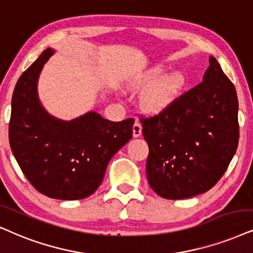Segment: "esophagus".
Returning <instances> with one entry per match:
<instances>
[{"label": "esophagus", "mask_w": 253, "mask_h": 253, "mask_svg": "<svg viewBox=\"0 0 253 253\" xmlns=\"http://www.w3.org/2000/svg\"><path fill=\"white\" fill-rule=\"evenodd\" d=\"M141 132H142V126L140 125L139 121H135L133 125V136L139 137L140 135H141Z\"/></svg>", "instance_id": "1"}]
</instances>
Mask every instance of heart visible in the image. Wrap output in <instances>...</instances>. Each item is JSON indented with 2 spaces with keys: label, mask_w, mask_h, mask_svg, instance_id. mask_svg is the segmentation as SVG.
Instances as JSON below:
<instances>
[{
  "label": "heart",
  "mask_w": 253,
  "mask_h": 253,
  "mask_svg": "<svg viewBox=\"0 0 253 253\" xmlns=\"http://www.w3.org/2000/svg\"><path fill=\"white\" fill-rule=\"evenodd\" d=\"M167 71V66L156 65L143 73L139 84H150ZM187 86V77L183 72L174 71L168 73L156 81L143 94L142 104L146 110L150 112H160L176 101L183 93Z\"/></svg>",
  "instance_id": "heart-1"
}]
</instances>
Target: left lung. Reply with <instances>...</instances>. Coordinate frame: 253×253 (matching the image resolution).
<instances>
[{"label": "left lung", "mask_w": 253, "mask_h": 253, "mask_svg": "<svg viewBox=\"0 0 253 253\" xmlns=\"http://www.w3.org/2000/svg\"><path fill=\"white\" fill-rule=\"evenodd\" d=\"M203 82L158 116L141 119L148 143L147 180L167 200L210 190L238 146V99L218 62L209 57Z\"/></svg>", "instance_id": "1"}]
</instances>
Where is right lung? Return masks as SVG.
<instances>
[{
    "mask_svg": "<svg viewBox=\"0 0 253 253\" xmlns=\"http://www.w3.org/2000/svg\"><path fill=\"white\" fill-rule=\"evenodd\" d=\"M53 53L47 47L18 79L9 141L25 177L40 193L82 200L98 189L112 156L132 139L134 119L113 123L94 111L69 121L51 116L38 98L37 85Z\"/></svg>",
    "mask_w": 253,
    "mask_h": 253,
    "instance_id": "right-lung-1",
    "label": "right lung"
}]
</instances>
